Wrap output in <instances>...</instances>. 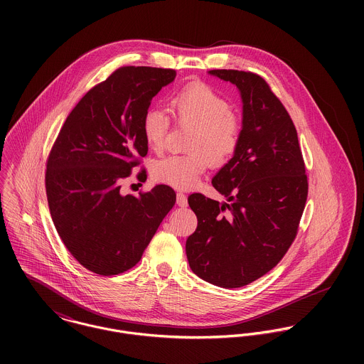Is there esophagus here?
Listing matches in <instances>:
<instances>
[{"instance_id":"1","label":"esophagus","mask_w":364,"mask_h":364,"mask_svg":"<svg viewBox=\"0 0 364 364\" xmlns=\"http://www.w3.org/2000/svg\"><path fill=\"white\" fill-rule=\"evenodd\" d=\"M176 203L181 208H186L188 206V196L185 193H182V192H178L176 193Z\"/></svg>"}]
</instances>
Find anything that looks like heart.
Segmentation results:
<instances>
[{"label":"heart","instance_id":"obj_1","mask_svg":"<svg viewBox=\"0 0 364 364\" xmlns=\"http://www.w3.org/2000/svg\"><path fill=\"white\" fill-rule=\"evenodd\" d=\"M169 112L179 126L192 127L186 154H172L156 159L151 173L156 182L176 189L195 186L208 169V162L224 166L238 151L242 134L240 119L230 104L208 84L193 82L176 92L169 102ZM171 127L168 114L156 107L144 112L141 132L153 150H161Z\"/></svg>","mask_w":364,"mask_h":364}]
</instances>
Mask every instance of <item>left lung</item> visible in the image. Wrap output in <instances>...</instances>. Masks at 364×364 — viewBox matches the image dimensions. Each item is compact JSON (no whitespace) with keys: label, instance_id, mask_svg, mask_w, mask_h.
<instances>
[{"label":"left lung","instance_id":"obj_1","mask_svg":"<svg viewBox=\"0 0 364 364\" xmlns=\"http://www.w3.org/2000/svg\"><path fill=\"white\" fill-rule=\"evenodd\" d=\"M210 74L240 90L242 134L235 156L211 181L228 202L202 193L188 198L198 227L186 241V257L203 280L235 289L286 255L299 231L309 181L294 123L269 84L251 71Z\"/></svg>","mask_w":364,"mask_h":364}]
</instances>
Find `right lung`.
Here are the masks:
<instances>
[{"label":"right lung","mask_w":364,"mask_h":364,"mask_svg":"<svg viewBox=\"0 0 364 364\" xmlns=\"http://www.w3.org/2000/svg\"><path fill=\"white\" fill-rule=\"evenodd\" d=\"M176 71L124 65L91 88L61 126L46 162V195L54 227L85 269L112 276L141 259L176 202L156 185L139 196L122 195L123 179L147 156L141 119ZM137 179H147L146 168Z\"/></svg>","instance_id":"add662e5"}]
</instances>
